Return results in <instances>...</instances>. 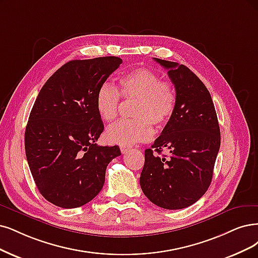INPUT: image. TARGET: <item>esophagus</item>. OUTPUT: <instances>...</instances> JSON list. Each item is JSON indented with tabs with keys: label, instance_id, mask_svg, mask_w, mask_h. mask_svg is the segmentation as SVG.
<instances>
[{
	"label": "esophagus",
	"instance_id": "esophagus-1",
	"mask_svg": "<svg viewBox=\"0 0 258 258\" xmlns=\"http://www.w3.org/2000/svg\"><path fill=\"white\" fill-rule=\"evenodd\" d=\"M120 150H121V153H122V154H125V153H127V152L131 150V147H130V146H121V147H120Z\"/></svg>",
	"mask_w": 258,
	"mask_h": 258
}]
</instances>
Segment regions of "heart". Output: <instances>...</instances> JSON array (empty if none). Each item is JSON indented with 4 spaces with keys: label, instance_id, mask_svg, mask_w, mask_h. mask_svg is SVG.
<instances>
[{
    "label": "heart",
    "instance_id": "heart-1",
    "mask_svg": "<svg viewBox=\"0 0 258 258\" xmlns=\"http://www.w3.org/2000/svg\"><path fill=\"white\" fill-rule=\"evenodd\" d=\"M120 95L124 100H135L132 120H121L105 133L109 144L131 146L149 140L153 135L152 124L163 127L172 118L176 107V91L173 85L161 81L149 68H136L123 74L118 89L104 83L95 94V108L104 121H112L118 114Z\"/></svg>",
    "mask_w": 258,
    "mask_h": 258
}]
</instances>
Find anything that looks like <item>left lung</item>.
<instances>
[{
	"label": "left lung",
	"instance_id": "1",
	"mask_svg": "<svg viewBox=\"0 0 258 258\" xmlns=\"http://www.w3.org/2000/svg\"><path fill=\"white\" fill-rule=\"evenodd\" d=\"M154 60L168 70L177 101L172 118L145 151L139 182L152 203L182 209L196 203L212 183L220 127L211 93L201 80L184 64ZM164 148L169 151V157L159 156Z\"/></svg>",
	"mask_w": 258,
	"mask_h": 258
}]
</instances>
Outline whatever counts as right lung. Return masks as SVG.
Here are the masks:
<instances>
[{"label": "right lung", "mask_w": 258, "mask_h": 258, "mask_svg": "<svg viewBox=\"0 0 258 258\" xmlns=\"http://www.w3.org/2000/svg\"><path fill=\"white\" fill-rule=\"evenodd\" d=\"M116 56L71 60L43 85L25 128V153L42 197L62 208H75L98 196L119 147H100L104 125L95 108L100 86L116 71Z\"/></svg>", "instance_id": "obj_1"}]
</instances>
